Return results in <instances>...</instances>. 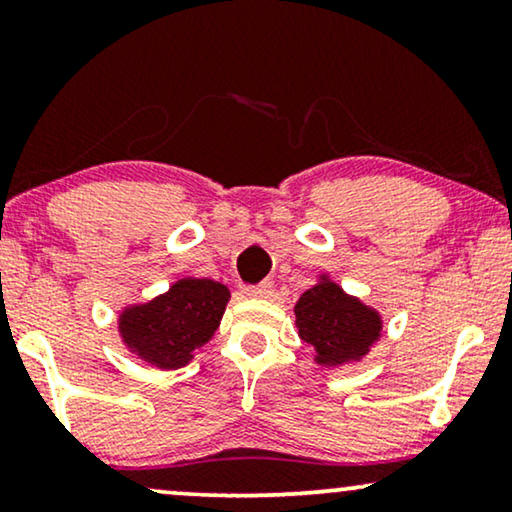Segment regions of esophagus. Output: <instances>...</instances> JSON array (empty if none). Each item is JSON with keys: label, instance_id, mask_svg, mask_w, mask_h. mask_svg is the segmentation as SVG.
Segmentation results:
<instances>
[{"label": "esophagus", "instance_id": "34e87169", "mask_svg": "<svg viewBox=\"0 0 512 512\" xmlns=\"http://www.w3.org/2000/svg\"><path fill=\"white\" fill-rule=\"evenodd\" d=\"M272 289H275V284H272L270 279H265V282H261V284L244 286V293L251 298H268V296H272Z\"/></svg>", "mask_w": 512, "mask_h": 512}]
</instances>
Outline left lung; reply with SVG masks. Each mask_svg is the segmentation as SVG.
<instances>
[{
	"instance_id": "left-lung-1",
	"label": "left lung",
	"mask_w": 512,
	"mask_h": 512,
	"mask_svg": "<svg viewBox=\"0 0 512 512\" xmlns=\"http://www.w3.org/2000/svg\"><path fill=\"white\" fill-rule=\"evenodd\" d=\"M293 312L298 335L317 349L321 366L359 361L382 331L380 314L328 279L307 289Z\"/></svg>"
}]
</instances>
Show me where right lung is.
Segmentation results:
<instances>
[{"mask_svg":"<svg viewBox=\"0 0 512 512\" xmlns=\"http://www.w3.org/2000/svg\"><path fill=\"white\" fill-rule=\"evenodd\" d=\"M230 291L212 279H181L163 296L121 314L123 342L151 366H186L193 352L212 338Z\"/></svg>","mask_w":512,"mask_h":512,"instance_id":"add662e5","label":"right lung"}]
</instances>
